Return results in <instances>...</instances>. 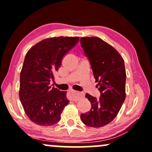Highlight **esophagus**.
<instances>
[{
  "mask_svg": "<svg viewBox=\"0 0 152 152\" xmlns=\"http://www.w3.org/2000/svg\"><path fill=\"white\" fill-rule=\"evenodd\" d=\"M83 96V93L73 90V91H71V92L70 99L71 101L76 102V101H78L80 99L82 98Z\"/></svg>",
  "mask_w": 152,
  "mask_h": 152,
  "instance_id": "esophagus-1",
  "label": "esophagus"
}]
</instances>
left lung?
<instances>
[{
    "mask_svg": "<svg viewBox=\"0 0 152 152\" xmlns=\"http://www.w3.org/2000/svg\"><path fill=\"white\" fill-rule=\"evenodd\" d=\"M80 42L101 93L98 99L86 94L91 108L81 118L86 126L99 128L114 119L126 98L124 61L114 47L98 37H83Z\"/></svg>",
    "mask_w": 152,
    "mask_h": 152,
    "instance_id": "left-lung-1",
    "label": "left lung"
}]
</instances>
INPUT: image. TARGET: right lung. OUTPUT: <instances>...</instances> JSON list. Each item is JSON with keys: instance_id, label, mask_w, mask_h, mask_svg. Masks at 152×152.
I'll return each instance as SVG.
<instances>
[{"instance_id": "right-lung-1", "label": "right lung", "mask_w": 152, "mask_h": 152, "mask_svg": "<svg viewBox=\"0 0 152 152\" xmlns=\"http://www.w3.org/2000/svg\"><path fill=\"white\" fill-rule=\"evenodd\" d=\"M78 37H54L36 43L26 53L20 75L19 98L28 117L40 126H48L60 121L69 103L66 91L50 85L53 73L62 58L76 45Z\"/></svg>"}]
</instances>
